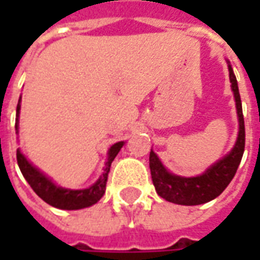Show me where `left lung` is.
Segmentation results:
<instances>
[{
    "label": "left lung",
    "mask_w": 260,
    "mask_h": 260,
    "mask_svg": "<svg viewBox=\"0 0 260 260\" xmlns=\"http://www.w3.org/2000/svg\"><path fill=\"white\" fill-rule=\"evenodd\" d=\"M227 64H229L231 90L234 93L235 108L238 117V136L234 147L224 157L212 164L205 173L196 177H182V175L173 174L164 167V164L161 163L157 154L153 152V149L150 150L149 166H150L153 185L156 188L158 196H161L163 199L171 203L195 206L213 201L227 188L240 166L245 147V125H244L242 104H241L237 78L230 65V61H227Z\"/></svg>",
    "instance_id": "obj_1"
}]
</instances>
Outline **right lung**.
<instances>
[{"instance_id": "add662e5", "label": "right lung", "mask_w": 260, "mask_h": 260, "mask_svg": "<svg viewBox=\"0 0 260 260\" xmlns=\"http://www.w3.org/2000/svg\"><path fill=\"white\" fill-rule=\"evenodd\" d=\"M20 100H22V97H19L18 107H16V122H15L16 134H19ZM124 145L125 142H117L108 149L107 161L103 169L102 175L99 177V180L93 185L85 188V189H69V188H62V186L57 185L50 177L40 171L36 166H33L25 157V154L20 152V149L16 150V160H18V166H19L25 180L27 181V184L46 203L57 207V209H62V210H78V209L93 206L94 203L102 199L106 192V184H107V177L111 163Z\"/></svg>"}]
</instances>
